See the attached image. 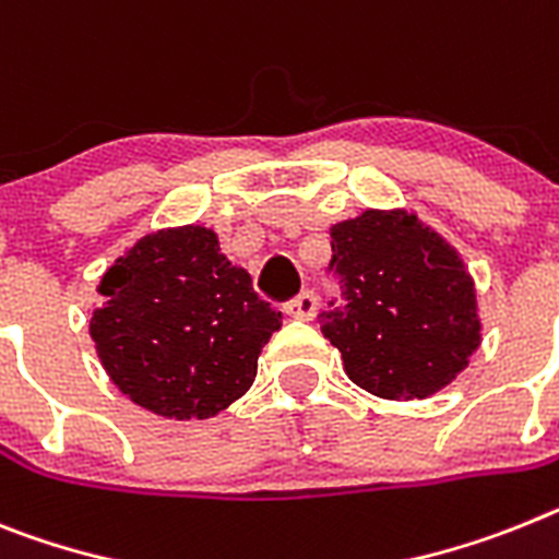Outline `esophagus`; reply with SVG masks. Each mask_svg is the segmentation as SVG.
Wrapping results in <instances>:
<instances>
[{
    "label": "esophagus",
    "mask_w": 559,
    "mask_h": 559,
    "mask_svg": "<svg viewBox=\"0 0 559 559\" xmlns=\"http://www.w3.org/2000/svg\"><path fill=\"white\" fill-rule=\"evenodd\" d=\"M317 305H319L317 294H313V290H302L299 297H294L290 302H285L283 311L288 313L290 319H313L317 317Z\"/></svg>",
    "instance_id": "esophagus-1"
}]
</instances>
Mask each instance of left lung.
<instances>
[{
  "instance_id": "8db88e82",
  "label": "left lung",
  "mask_w": 559,
  "mask_h": 559,
  "mask_svg": "<svg viewBox=\"0 0 559 559\" xmlns=\"http://www.w3.org/2000/svg\"><path fill=\"white\" fill-rule=\"evenodd\" d=\"M331 248L345 305L331 302L319 322L347 379L393 402L447 388L480 345L475 283L461 254L404 209L336 223Z\"/></svg>"
}]
</instances>
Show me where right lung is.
<instances>
[{"instance_id":"1","label":"right lung","mask_w":559,"mask_h":559,"mask_svg":"<svg viewBox=\"0 0 559 559\" xmlns=\"http://www.w3.org/2000/svg\"><path fill=\"white\" fill-rule=\"evenodd\" d=\"M90 336L112 384L157 416L212 418L237 402L283 313L221 254L212 228L146 234L98 283Z\"/></svg>"}]
</instances>
